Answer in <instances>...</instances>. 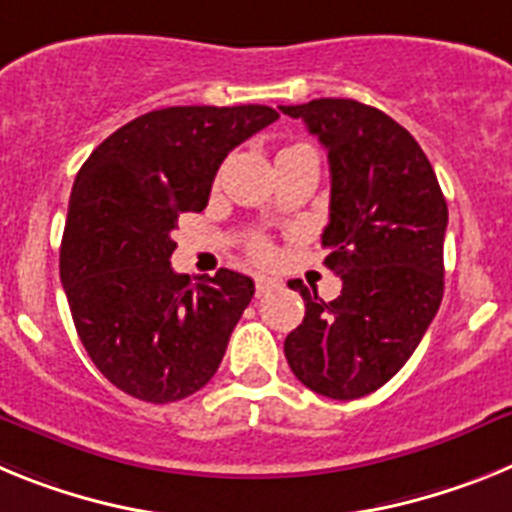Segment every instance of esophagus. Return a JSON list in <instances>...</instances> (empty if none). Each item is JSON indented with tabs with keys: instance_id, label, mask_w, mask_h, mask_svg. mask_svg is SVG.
Returning a JSON list of instances; mask_svg holds the SVG:
<instances>
[{
	"instance_id": "1",
	"label": "esophagus",
	"mask_w": 512,
	"mask_h": 512,
	"mask_svg": "<svg viewBox=\"0 0 512 512\" xmlns=\"http://www.w3.org/2000/svg\"><path fill=\"white\" fill-rule=\"evenodd\" d=\"M281 281L278 278H270V275H257L255 278V293L257 296H268V293L278 291Z\"/></svg>"
}]
</instances>
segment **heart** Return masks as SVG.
I'll list each match as a JSON object with an SVG mask.
<instances>
[{"label": "heart", "mask_w": 512, "mask_h": 512, "mask_svg": "<svg viewBox=\"0 0 512 512\" xmlns=\"http://www.w3.org/2000/svg\"><path fill=\"white\" fill-rule=\"evenodd\" d=\"M299 146H304V144H293V146H288V149H299ZM288 149H283V151H288ZM255 255L257 257H268L270 255V247L265 242H260V239H257L255 242Z\"/></svg>", "instance_id": "1"}]
</instances>
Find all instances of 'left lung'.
<instances>
[{"label": "left lung", "mask_w": 512, "mask_h": 512, "mask_svg": "<svg viewBox=\"0 0 512 512\" xmlns=\"http://www.w3.org/2000/svg\"><path fill=\"white\" fill-rule=\"evenodd\" d=\"M281 113L301 118L327 149L324 265L342 281L335 301L288 283L306 314L286 337V361L322 397H366L410 361L441 306L446 198L412 133L381 110L319 97Z\"/></svg>", "instance_id": "8db88e82"}]
</instances>
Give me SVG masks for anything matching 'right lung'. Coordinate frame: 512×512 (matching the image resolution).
I'll return each instance as SVG.
<instances>
[{
    "instance_id": "add662e5",
    "label": "right lung",
    "mask_w": 512,
    "mask_h": 512,
    "mask_svg": "<svg viewBox=\"0 0 512 512\" xmlns=\"http://www.w3.org/2000/svg\"><path fill=\"white\" fill-rule=\"evenodd\" d=\"M278 121L268 105H180L139 115L82 164L61 239V283L84 350L113 386L151 404L213 379L255 283L172 270V231L203 211L234 146Z\"/></svg>"
}]
</instances>
